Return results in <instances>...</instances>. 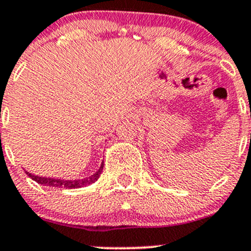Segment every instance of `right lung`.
Returning <instances> with one entry per match:
<instances>
[{"label":"right lung","instance_id":"add662e5","mask_svg":"<svg viewBox=\"0 0 251 251\" xmlns=\"http://www.w3.org/2000/svg\"><path fill=\"white\" fill-rule=\"evenodd\" d=\"M102 167H104V163H101L99 171L94 173L93 176L88 177V178L84 179H75V181H67V179H58V178H47V177H38V176H33L27 172V175L29 176L30 178L36 181L37 183L43 184V186H49V187H63V188H80V187L86 186V184H91L95 181H98V178L100 177L102 172Z\"/></svg>","mask_w":251,"mask_h":251}]
</instances>
